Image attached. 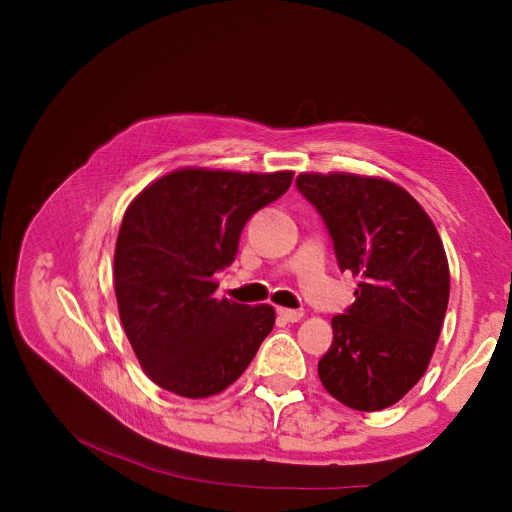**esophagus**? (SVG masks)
I'll list each match as a JSON object with an SVG mask.
<instances>
[{"label":"esophagus","instance_id":"obj_1","mask_svg":"<svg viewBox=\"0 0 512 512\" xmlns=\"http://www.w3.org/2000/svg\"><path fill=\"white\" fill-rule=\"evenodd\" d=\"M278 315L284 319V321H290V324H294V321H299L303 317V311L299 309H286V307H280L278 309Z\"/></svg>","mask_w":512,"mask_h":512}]
</instances>
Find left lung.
Masks as SVG:
<instances>
[{
  "label": "left lung",
  "mask_w": 512,
  "mask_h": 512,
  "mask_svg": "<svg viewBox=\"0 0 512 512\" xmlns=\"http://www.w3.org/2000/svg\"><path fill=\"white\" fill-rule=\"evenodd\" d=\"M297 186L324 218L340 270L361 280L355 303L332 317L319 380L355 411L388 409L436 351L450 294L442 238L425 209L386 178L303 172Z\"/></svg>",
  "instance_id": "8db88e82"
}]
</instances>
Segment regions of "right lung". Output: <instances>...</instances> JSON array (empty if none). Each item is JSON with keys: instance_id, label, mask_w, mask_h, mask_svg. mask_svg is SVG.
Listing matches in <instances>:
<instances>
[{"instance_id": "add662e5", "label": "right lung", "mask_w": 512, "mask_h": 512, "mask_svg": "<svg viewBox=\"0 0 512 512\" xmlns=\"http://www.w3.org/2000/svg\"><path fill=\"white\" fill-rule=\"evenodd\" d=\"M292 176L182 168L128 205L114 253L118 313L159 388L184 398L220 394L272 332V305L215 299L213 274L234 261L247 220L282 197Z\"/></svg>"}]
</instances>
